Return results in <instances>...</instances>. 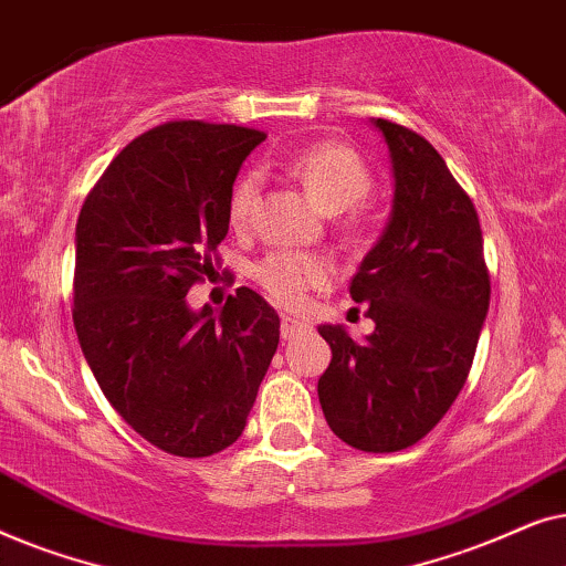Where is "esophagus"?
I'll list each match as a JSON object with an SVG mask.
<instances>
[{
  "label": "esophagus",
  "instance_id": "esophagus-1",
  "mask_svg": "<svg viewBox=\"0 0 566 566\" xmlns=\"http://www.w3.org/2000/svg\"><path fill=\"white\" fill-rule=\"evenodd\" d=\"M306 329H308V324L304 319H296V316H289V314L281 316V335H283V339H293V337L304 335Z\"/></svg>",
  "mask_w": 566,
  "mask_h": 566
}]
</instances>
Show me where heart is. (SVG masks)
I'll use <instances>...</instances> for the list:
<instances>
[{
    "instance_id": "b5f03b06",
    "label": "heart",
    "mask_w": 566,
    "mask_h": 566,
    "mask_svg": "<svg viewBox=\"0 0 566 566\" xmlns=\"http://www.w3.org/2000/svg\"><path fill=\"white\" fill-rule=\"evenodd\" d=\"M285 172L306 188L322 211L343 213L347 223L360 221V198L370 190V169L358 151L345 144L319 142L293 151L283 161ZM262 182L258 175L239 177L229 196V223L234 231L252 227L260 203ZM335 277V262L327 254L275 250L254 265V281L281 306L298 308L308 293L327 289Z\"/></svg>"
}]
</instances>
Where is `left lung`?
Listing matches in <instances>:
<instances>
[{
    "label": "left lung",
    "instance_id": "left-lung-1",
    "mask_svg": "<svg viewBox=\"0 0 566 566\" xmlns=\"http://www.w3.org/2000/svg\"><path fill=\"white\" fill-rule=\"evenodd\" d=\"M391 157L394 200L350 283L376 329L353 339L322 324L332 347L319 405L332 432L366 453L422 440L459 397L490 308L476 208L420 134L374 118Z\"/></svg>",
    "mask_w": 566,
    "mask_h": 566
}]
</instances>
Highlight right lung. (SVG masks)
<instances>
[{"instance_id":"right-lung-1","label":"right lung","mask_w":566,"mask_h":566,"mask_svg":"<svg viewBox=\"0 0 566 566\" xmlns=\"http://www.w3.org/2000/svg\"><path fill=\"white\" fill-rule=\"evenodd\" d=\"M262 142L254 128L169 120L111 161L76 219L84 358L115 412L182 459L242 436L281 339L275 308L244 285L219 314L185 298L213 273L239 167Z\"/></svg>"}]
</instances>
